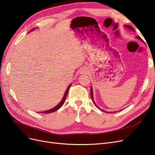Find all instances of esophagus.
<instances>
[{
	"mask_svg": "<svg viewBox=\"0 0 155 155\" xmlns=\"http://www.w3.org/2000/svg\"><path fill=\"white\" fill-rule=\"evenodd\" d=\"M81 74H85V73H87V70H85V69H82L81 70Z\"/></svg>",
	"mask_w": 155,
	"mask_h": 155,
	"instance_id": "esophagus-1",
	"label": "esophagus"
}]
</instances>
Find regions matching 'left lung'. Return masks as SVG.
Returning a JSON list of instances; mask_svg holds the SVG:
<instances>
[{
	"label": "left lung",
	"instance_id": "8db88e82",
	"mask_svg": "<svg viewBox=\"0 0 155 155\" xmlns=\"http://www.w3.org/2000/svg\"><path fill=\"white\" fill-rule=\"evenodd\" d=\"M125 27H126V28H129V29H130V30H132L133 31H134V28H133L132 27V26H129V25H126V26H125ZM137 38H138L140 40H141L142 41H142V39H141V38H140V37H138V36H137ZM91 98H92V102L94 103V104L95 105H96V107H97L98 108V109H100V108L99 107H98L97 105H96V104H95V101H94V99H93V93H92V86H91ZM101 111H104V112H106V111H104V110H102V109H100ZM111 113H112V112H111Z\"/></svg>",
	"mask_w": 155,
	"mask_h": 155
}]
</instances>
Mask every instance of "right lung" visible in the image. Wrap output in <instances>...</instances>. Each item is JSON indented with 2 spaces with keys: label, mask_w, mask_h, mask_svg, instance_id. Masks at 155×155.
<instances>
[{
  "label": "right lung",
  "mask_w": 155,
  "mask_h": 155,
  "mask_svg": "<svg viewBox=\"0 0 155 155\" xmlns=\"http://www.w3.org/2000/svg\"><path fill=\"white\" fill-rule=\"evenodd\" d=\"M34 30V29H32V30ZM70 86H71V84H70V85H68V88H67L66 91H65V93H64V96H63V97L62 100L61 101V102L59 103V104L57 106H55V107H54V108H53V109H50V110H46V111H43V112H41L40 113H45V114H46V113H51V112H55V111H56V110H58L59 109H60V108L61 107H62V105L64 104V103L65 100H66L67 96V94H68V90H69V88H70Z\"/></svg>",
  "instance_id": "right-lung-1"
}]
</instances>
